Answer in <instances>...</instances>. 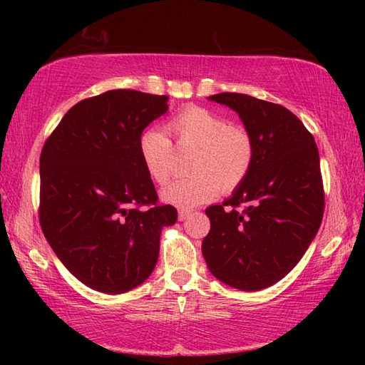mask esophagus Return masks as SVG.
<instances>
[{
    "instance_id": "esophagus-1",
    "label": "esophagus",
    "mask_w": 365,
    "mask_h": 365,
    "mask_svg": "<svg viewBox=\"0 0 365 365\" xmlns=\"http://www.w3.org/2000/svg\"><path fill=\"white\" fill-rule=\"evenodd\" d=\"M190 215H191L190 209H180V211H178V220H180V222L187 220V219L190 217Z\"/></svg>"
}]
</instances>
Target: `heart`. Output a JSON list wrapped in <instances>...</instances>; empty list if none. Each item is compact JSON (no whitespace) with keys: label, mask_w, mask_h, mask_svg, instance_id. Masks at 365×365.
I'll use <instances>...</instances> for the list:
<instances>
[{"label":"heart","mask_w":365,"mask_h":365,"mask_svg":"<svg viewBox=\"0 0 365 365\" xmlns=\"http://www.w3.org/2000/svg\"><path fill=\"white\" fill-rule=\"evenodd\" d=\"M178 146L196 148L191 158L193 175L180 178L163 191V200L177 207H193L230 193L250 174L255 159V141L242 125L206 108L188 106L168 123ZM140 154L148 174L158 185L169 183L175 174V153L163 130H146L140 137Z\"/></svg>","instance_id":"1"}]
</instances>
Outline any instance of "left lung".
Masks as SVG:
<instances>
[{
  "label": "left lung",
  "instance_id": "left-lung-1",
  "mask_svg": "<svg viewBox=\"0 0 365 365\" xmlns=\"http://www.w3.org/2000/svg\"><path fill=\"white\" fill-rule=\"evenodd\" d=\"M209 100L240 115L255 141V159L233 195L206 209L211 230L201 251L215 279L259 292L292 272L322 224L319 150L304 123L280 104L243 93Z\"/></svg>",
  "mask_w": 365,
  "mask_h": 365
}]
</instances>
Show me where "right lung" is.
I'll use <instances>...</instances> for the list:
<instances>
[{"label": "right lung", "instance_id": "obj_1", "mask_svg": "<svg viewBox=\"0 0 365 365\" xmlns=\"http://www.w3.org/2000/svg\"><path fill=\"white\" fill-rule=\"evenodd\" d=\"M169 96L109 90L77 103L40 156V225L66 269L86 287L119 294L156 267L164 227L177 209L159 205L140 137Z\"/></svg>", "mask_w": 365, "mask_h": 365}]
</instances>
